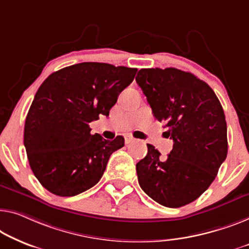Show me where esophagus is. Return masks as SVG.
<instances>
[{"mask_svg":"<svg viewBox=\"0 0 249 249\" xmlns=\"http://www.w3.org/2000/svg\"><path fill=\"white\" fill-rule=\"evenodd\" d=\"M135 139L132 135H126L125 136V144H131L132 142H134Z\"/></svg>","mask_w":249,"mask_h":249,"instance_id":"obj_1","label":"esophagus"}]
</instances>
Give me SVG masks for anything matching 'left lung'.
Here are the masks:
<instances>
[{
	"instance_id": "1",
	"label": "left lung",
	"mask_w": 249,
	"mask_h": 249,
	"mask_svg": "<svg viewBox=\"0 0 249 249\" xmlns=\"http://www.w3.org/2000/svg\"><path fill=\"white\" fill-rule=\"evenodd\" d=\"M135 79L173 140L165 159L147 144L146 157L136 164L139 183L162 206L188 205L209 188L227 157L221 104L207 83L177 68L141 69Z\"/></svg>"
}]
</instances>
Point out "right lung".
Segmentation results:
<instances>
[{
  "mask_svg": "<svg viewBox=\"0 0 249 249\" xmlns=\"http://www.w3.org/2000/svg\"><path fill=\"white\" fill-rule=\"evenodd\" d=\"M136 68L81 62L47 78L35 96L24 124L30 168L51 194L72 196L98 182L124 137L104 140L89 123L108 116Z\"/></svg>",
  "mask_w": 249,
  "mask_h": 249,
  "instance_id": "obj_1",
  "label": "right lung"
}]
</instances>
